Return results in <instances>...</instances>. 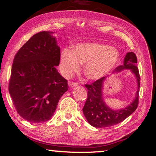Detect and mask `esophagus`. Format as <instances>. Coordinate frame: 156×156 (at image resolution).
<instances>
[{"label":"esophagus","instance_id":"34e87169","mask_svg":"<svg viewBox=\"0 0 156 156\" xmlns=\"http://www.w3.org/2000/svg\"><path fill=\"white\" fill-rule=\"evenodd\" d=\"M69 85L72 88H73L75 87L78 86L79 84L78 83H69Z\"/></svg>","mask_w":156,"mask_h":156}]
</instances>
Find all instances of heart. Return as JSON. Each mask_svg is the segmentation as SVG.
<instances>
[{
  "instance_id": "heart-1",
  "label": "heart",
  "mask_w": 156,
  "mask_h": 156,
  "mask_svg": "<svg viewBox=\"0 0 156 156\" xmlns=\"http://www.w3.org/2000/svg\"><path fill=\"white\" fill-rule=\"evenodd\" d=\"M120 60L117 49L108 44L96 43H79L72 50L60 53V69L64 77H72L84 64L83 72L89 80L101 79L112 72Z\"/></svg>"
}]
</instances>
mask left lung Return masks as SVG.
Wrapping results in <instances>:
<instances>
[{"mask_svg":"<svg viewBox=\"0 0 156 156\" xmlns=\"http://www.w3.org/2000/svg\"><path fill=\"white\" fill-rule=\"evenodd\" d=\"M136 64V54L132 51L128 52L124 59L123 65L118 67L113 72V74H114L125 69H129L136 78L138 89L135 98L126 107L113 109L105 103L103 98L104 83L110 76L99 79L91 84H85V87L88 90L87 99L84 105L83 112L84 117L91 126L96 128L109 127L122 122L135 112L138 105L139 89L140 85V78Z\"/></svg>","mask_w":156,"mask_h":156,"instance_id":"obj_1","label":"left lung"}]
</instances>
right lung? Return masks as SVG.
<instances>
[{"label": "right lung", "instance_id": "obj_1", "mask_svg": "<svg viewBox=\"0 0 156 156\" xmlns=\"http://www.w3.org/2000/svg\"><path fill=\"white\" fill-rule=\"evenodd\" d=\"M53 34H34L13 61L9 94L18 114L30 122L48 121L69 88L67 80L56 69L60 49Z\"/></svg>", "mask_w": 156, "mask_h": 156}]
</instances>
